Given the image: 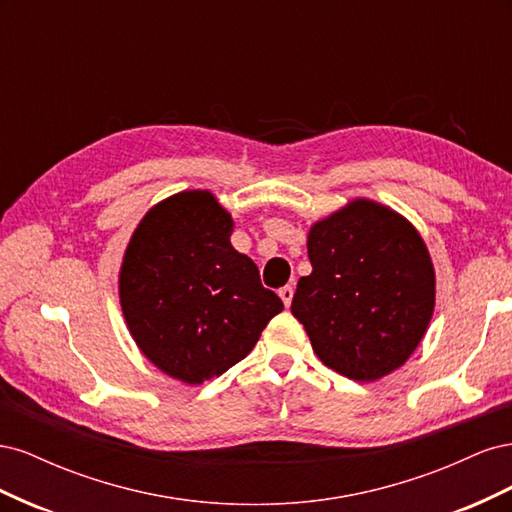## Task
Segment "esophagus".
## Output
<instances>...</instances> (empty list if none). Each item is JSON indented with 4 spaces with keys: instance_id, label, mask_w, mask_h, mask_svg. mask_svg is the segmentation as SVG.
<instances>
[{
    "instance_id": "obj_1",
    "label": "esophagus",
    "mask_w": 512,
    "mask_h": 512,
    "mask_svg": "<svg viewBox=\"0 0 512 512\" xmlns=\"http://www.w3.org/2000/svg\"><path fill=\"white\" fill-rule=\"evenodd\" d=\"M292 294H294V288H292L290 284L284 286V288H280V297H282V301H284L286 307H290V303H292Z\"/></svg>"
}]
</instances>
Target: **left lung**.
Wrapping results in <instances>:
<instances>
[{"label": "left lung", "mask_w": 512, "mask_h": 512, "mask_svg": "<svg viewBox=\"0 0 512 512\" xmlns=\"http://www.w3.org/2000/svg\"><path fill=\"white\" fill-rule=\"evenodd\" d=\"M312 273L301 277L292 316L318 359L356 382L404 365L436 305L425 241L393 209L356 198L307 235Z\"/></svg>", "instance_id": "8db88e82"}]
</instances>
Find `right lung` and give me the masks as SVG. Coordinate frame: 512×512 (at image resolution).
I'll return each mask as SVG.
<instances>
[{"mask_svg": "<svg viewBox=\"0 0 512 512\" xmlns=\"http://www.w3.org/2000/svg\"><path fill=\"white\" fill-rule=\"evenodd\" d=\"M230 235V213L211 192H179L147 211L123 256V318L141 352L175 380L224 374L284 309Z\"/></svg>", "mask_w": 512, "mask_h": 512, "instance_id": "add662e5", "label": "right lung"}]
</instances>
